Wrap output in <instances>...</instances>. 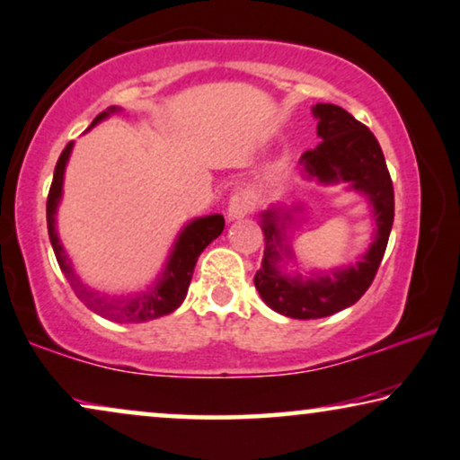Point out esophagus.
Instances as JSON below:
<instances>
[{
    "mask_svg": "<svg viewBox=\"0 0 460 460\" xmlns=\"http://www.w3.org/2000/svg\"><path fill=\"white\" fill-rule=\"evenodd\" d=\"M254 210V198L248 191H237L231 195L229 206H226V218L229 220H240L248 217Z\"/></svg>",
    "mask_w": 460,
    "mask_h": 460,
    "instance_id": "1",
    "label": "esophagus"
}]
</instances>
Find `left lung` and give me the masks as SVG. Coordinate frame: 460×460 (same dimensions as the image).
I'll list each match as a JSON object with an SVG mask.
<instances>
[{"mask_svg":"<svg viewBox=\"0 0 460 460\" xmlns=\"http://www.w3.org/2000/svg\"><path fill=\"white\" fill-rule=\"evenodd\" d=\"M311 113L317 119V137L322 143L303 153V179L317 181L320 185L345 182L351 191L364 195L370 204L375 234L368 250L353 265L307 275L296 269L288 273V265L296 267L288 231L298 225L303 206L271 204L261 212L265 256L254 275V286L267 307L292 320H320L351 307L364 296L387 248L395 206L394 185L375 134L339 105L317 102Z\"/></svg>","mask_w":460,"mask_h":460,"instance_id":"1","label":"left lung"}]
</instances>
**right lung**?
I'll list each match as a JSON object with an SVG mask.
<instances>
[{
  "label": "right lung",
  "instance_id": "add662e5",
  "mask_svg": "<svg viewBox=\"0 0 460 460\" xmlns=\"http://www.w3.org/2000/svg\"><path fill=\"white\" fill-rule=\"evenodd\" d=\"M115 113H121L119 107H109L107 111H102L98 118L92 121L88 130H92L96 124H101L102 119L111 118ZM73 151V143H69L60 153L57 168H54V179L50 193H48V204H46V218H48V235H50V243L57 254L60 271L65 273V278L69 279L73 290H75L77 298L82 303L94 311V314L107 317L111 322L119 323H140L157 320V317L172 314L174 309L181 307V303L185 301L189 284H191L195 262L198 256L204 252L206 246L210 242L223 234L225 229V218L223 214H208V217H198L182 226L181 234L176 235V240L170 248V254L164 265L162 273L153 279L143 290L137 292H121L111 294L96 290L85 284L73 269V262L63 248L58 231H57V214L60 199H63V185H65V170L69 164Z\"/></svg>",
  "mask_w": 460,
  "mask_h": 460
}]
</instances>
